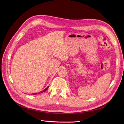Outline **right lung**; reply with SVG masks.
<instances>
[{
    "instance_id": "add662e5",
    "label": "right lung",
    "mask_w": 124,
    "mask_h": 124,
    "mask_svg": "<svg viewBox=\"0 0 124 124\" xmlns=\"http://www.w3.org/2000/svg\"><path fill=\"white\" fill-rule=\"evenodd\" d=\"M48 88V86H47V87L46 88V89H44L43 91H41V92H39V93H32V95H37V94H38V93H43V92H46V90L47 89V88Z\"/></svg>"
}]
</instances>
